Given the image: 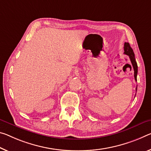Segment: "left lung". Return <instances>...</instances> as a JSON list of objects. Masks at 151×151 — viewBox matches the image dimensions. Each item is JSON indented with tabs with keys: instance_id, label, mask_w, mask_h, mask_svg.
<instances>
[{
	"instance_id": "left-lung-1",
	"label": "left lung",
	"mask_w": 151,
	"mask_h": 151,
	"mask_svg": "<svg viewBox=\"0 0 151 151\" xmlns=\"http://www.w3.org/2000/svg\"><path fill=\"white\" fill-rule=\"evenodd\" d=\"M124 54L128 55V56H129V58H130V59L131 63H132V66L134 68V79L136 81H137L138 66H137V63H136V62L134 53L133 50L132 49V47H130V44H129L128 42L124 43ZM136 91H137V87H136Z\"/></svg>"
}]
</instances>
